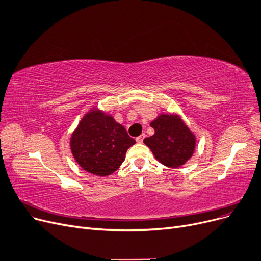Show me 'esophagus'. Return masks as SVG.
<instances>
[{"instance_id":"esophagus-1","label":"esophagus","mask_w":261,"mask_h":261,"mask_svg":"<svg viewBox=\"0 0 261 261\" xmlns=\"http://www.w3.org/2000/svg\"><path fill=\"white\" fill-rule=\"evenodd\" d=\"M145 136H146V135H145L144 133H143L142 135L138 136V138H136V142L140 143V144H141V143H143V141H144V139H145Z\"/></svg>"}]
</instances>
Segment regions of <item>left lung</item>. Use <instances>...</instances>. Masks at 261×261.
Instances as JSON below:
<instances>
[{
    "mask_svg": "<svg viewBox=\"0 0 261 261\" xmlns=\"http://www.w3.org/2000/svg\"><path fill=\"white\" fill-rule=\"evenodd\" d=\"M154 134L144 140L154 158L169 168H177L194 155L197 139L177 113H162L151 120Z\"/></svg>",
    "mask_w": 261,
    "mask_h": 261,
    "instance_id": "8db88e82",
    "label": "left lung"
}]
</instances>
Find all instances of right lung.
I'll list each match as a JSON object with an SVG mask.
<instances>
[{"instance_id": "add662e5", "label": "right lung", "mask_w": 261, "mask_h": 261, "mask_svg": "<svg viewBox=\"0 0 261 261\" xmlns=\"http://www.w3.org/2000/svg\"><path fill=\"white\" fill-rule=\"evenodd\" d=\"M135 143L125 127L98 107L91 108L84 115L70 139L78 165L98 176L116 171L125 161L127 150Z\"/></svg>"}]
</instances>
